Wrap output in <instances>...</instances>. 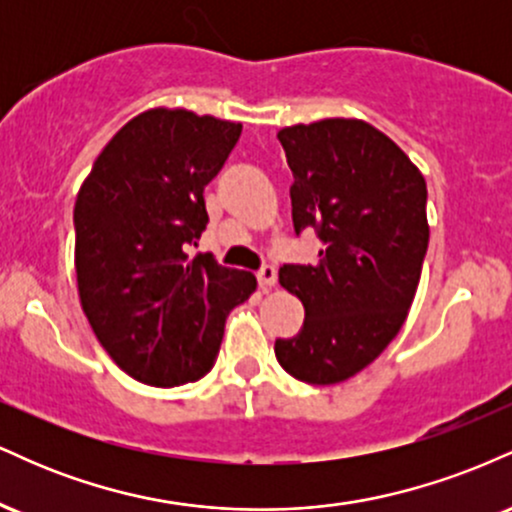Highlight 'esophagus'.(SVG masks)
Instances as JSON below:
<instances>
[{"label":"esophagus","instance_id":"1","mask_svg":"<svg viewBox=\"0 0 512 512\" xmlns=\"http://www.w3.org/2000/svg\"><path fill=\"white\" fill-rule=\"evenodd\" d=\"M257 281H260L262 289H274L276 286V269L272 264H267V267L260 269V274H257Z\"/></svg>","mask_w":512,"mask_h":512}]
</instances>
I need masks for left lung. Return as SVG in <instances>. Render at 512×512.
<instances>
[{"instance_id":"obj_1","label":"left lung","mask_w":512,"mask_h":512,"mask_svg":"<svg viewBox=\"0 0 512 512\" xmlns=\"http://www.w3.org/2000/svg\"><path fill=\"white\" fill-rule=\"evenodd\" d=\"M293 228H315L313 264H284L279 284L305 308L276 361L303 383L334 385L373 363L402 330L428 248L426 180L387 134L327 117L284 127Z\"/></svg>"}]
</instances>
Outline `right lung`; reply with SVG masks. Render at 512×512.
<instances>
[{
  "label": "right lung",
  "mask_w": 512,
  "mask_h": 512,
  "mask_svg": "<svg viewBox=\"0 0 512 512\" xmlns=\"http://www.w3.org/2000/svg\"><path fill=\"white\" fill-rule=\"evenodd\" d=\"M243 125L151 108L105 144L74 204L81 308L108 356L154 387L202 378L226 317L257 289L250 272L187 255L207 228L204 185Z\"/></svg>",
  "instance_id": "1"
}]
</instances>
